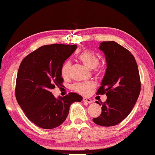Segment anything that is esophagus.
I'll use <instances>...</instances> for the list:
<instances>
[{"instance_id": "esophagus-1", "label": "esophagus", "mask_w": 155, "mask_h": 155, "mask_svg": "<svg viewBox=\"0 0 155 155\" xmlns=\"http://www.w3.org/2000/svg\"><path fill=\"white\" fill-rule=\"evenodd\" d=\"M83 101L84 102H87V103H91L92 102V100L90 99V98L85 97H84L83 98Z\"/></svg>"}]
</instances>
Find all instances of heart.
I'll list each match as a JSON object with an SVG mask.
<instances>
[{
  "instance_id": "obj_1",
  "label": "heart",
  "mask_w": 155,
  "mask_h": 155,
  "mask_svg": "<svg viewBox=\"0 0 155 155\" xmlns=\"http://www.w3.org/2000/svg\"><path fill=\"white\" fill-rule=\"evenodd\" d=\"M78 58L89 69H95L100 64L99 58L90 51H83L78 55ZM70 65L71 63L70 60H66L61 65V74L62 77H66L69 74ZM94 86V83L91 82L77 83L72 85V89L79 94H87Z\"/></svg>"
}]
</instances>
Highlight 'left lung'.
<instances>
[{
	"instance_id": "8db88e82",
	"label": "left lung",
	"mask_w": 155,
	"mask_h": 155,
	"mask_svg": "<svg viewBox=\"0 0 155 155\" xmlns=\"http://www.w3.org/2000/svg\"><path fill=\"white\" fill-rule=\"evenodd\" d=\"M99 49L105 55L106 70L97 94H106L104 102L96 101L102 113L93 119L95 124L114 126L124 120L139 97L141 83L134 56L114 41H104Z\"/></svg>"
}]
</instances>
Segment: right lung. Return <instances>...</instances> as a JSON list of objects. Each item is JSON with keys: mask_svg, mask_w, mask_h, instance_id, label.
Instances as JSON below:
<instances>
[{"mask_svg": "<svg viewBox=\"0 0 155 155\" xmlns=\"http://www.w3.org/2000/svg\"><path fill=\"white\" fill-rule=\"evenodd\" d=\"M76 45H44L25 58L19 67L15 85L18 103L30 121L43 129L62 124L73 102L83 97L76 93L55 98L51 89L61 86V67L74 51Z\"/></svg>", "mask_w": 155, "mask_h": 155, "instance_id": "add662e5", "label": "right lung"}]
</instances>
